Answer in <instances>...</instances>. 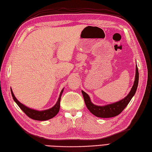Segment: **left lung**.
Masks as SVG:
<instances>
[{"label":"left lung","mask_w":152,"mask_h":152,"mask_svg":"<svg viewBox=\"0 0 152 152\" xmlns=\"http://www.w3.org/2000/svg\"><path fill=\"white\" fill-rule=\"evenodd\" d=\"M138 83V70L137 65H136V74H135L134 84L133 87H132L129 93L124 99L121 100V101L105 106H97L93 104L91 101V99H90L89 96L86 92L82 91V93L87 108L93 115H95L96 117L102 118H112L119 115L124 110L126 106H127L129 102L131 101V99L133 98V96L134 95L135 93H136Z\"/></svg>","instance_id":"left-lung-1"}]
</instances>
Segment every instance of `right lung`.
Wrapping results in <instances>:
<instances>
[{"label":"right lung","mask_w":152,"mask_h":152,"mask_svg":"<svg viewBox=\"0 0 152 152\" xmlns=\"http://www.w3.org/2000/svg\"><path fill=\"white\" fill-rule=\"evenodd\" d=\"M63 89H64L61 90L59 95V97L58 99L56 104H55L52 108L48 110H42V111H38V110H36L31 109L27 107V106H25L24 104H23L22 103L18 101V100L15 98L14 93H13L12 89H11V93H12V95L14 101L16 102V104L18 105L19 107L25 112V114H26L28 117H29L30 118L33 119H34V120L46 121V120H48V119L53 118L57 114V113L59 112V109H60L61 97V95H62V93L63 92Z\"/></svg>","instance_id":"1"}]
</instances>
